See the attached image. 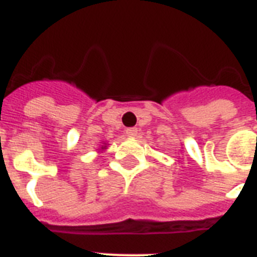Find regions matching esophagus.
I'll return each mask as SVG.
<instances>
[{"label": "esophagus", "mask_w": 257, "mask_h": 257, "mask_svg": "<svg viewBox=\"0 0 257 257\" xmlns=\"http://www.w3.org/2000/svg\"><path fill=\"white\" fill-rule=\"evenodd\" d=\"M126 135L128 138H135L138 135V128L137 127H130V128H127Z\"/></svg>", "instance_id": "esophagus-1"}]
</instances>
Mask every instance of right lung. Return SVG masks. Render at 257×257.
I'll return each instance as SVG.
<instances>
[{
  "label": "right lung",
  "instance_id": "right-lung-1",
  "mask_svg": "<svg viewBox=\"0 0 257 257\" xmlns=\"http://www.w3.org/2000/svg\"><path fill=\"white\" fill-rule=\"evenodd\" d=\"M103 150H106V143H103V146H101V148H99V151H103Z\"/></svg>",
  "mask_w": 257,
  "mask_h": 257
}]
</instances>
